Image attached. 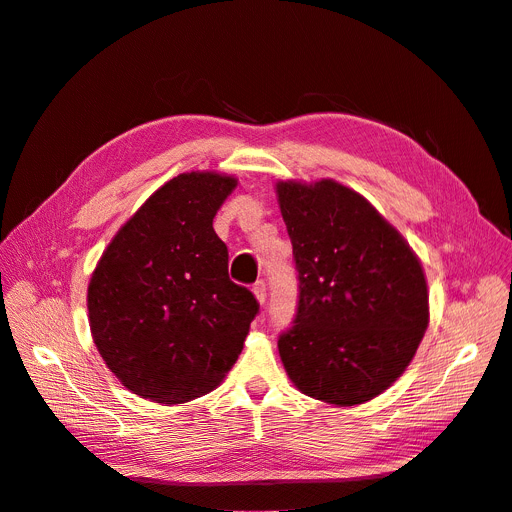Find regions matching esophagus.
Segmentation results:
<instances>
[{
  "label": "esophagus",
  "instance_id": "34e87169",
  "mask_svg": "<svg viewBox=\"0 0 512 512\" xmlns=\"http://www.w3.org/2000/svg\"><path fill=\"white\" fill-rule=\"evenodd\" d=\"M253 292H255V297H257L259 303H265V299H267V286H265L263 280H257L253 284Z\"/></svg>",
  "mask_w": 512,
  "mask_h": 512
}]
</instances>
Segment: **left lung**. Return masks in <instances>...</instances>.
<instances>
[{"label":"left lung","mask_w":512,"mask_h":512,"mask_svg":"<svg viewBox=\"0 0 512 512\" xmlns=\"http://www.w3.org/2000/svg\"><path fill=\"white\" fill-rule=\"evenodd\" d=\"M299 272V305L278 338L303 394L353 407L382 394L427 328V284L411 247L359 193L334 180L278 182Z\"/></svg>","instance_id":"obj_1"}]
</instances>
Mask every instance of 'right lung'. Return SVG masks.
Instances as JSON below:
<instances>
[{
  "label": "right lung",
  "mask_w": 512,
  "mask_h": 512,
  "mask_svg": "<svg viewBox=\"0 0 512 512\" xmlns=\"http://www.w3.org/2000/svg\"><path fill=\"white\" fill-rule=\"evenodd\" d=\"M236 178L180 174L155 191L101 255L87 294L91 334L134 394L180 405L222 382L236 363L255 294L228 276L213 218Z\"/></svg>",
  "instance_id": "obj_1"
}]
</instances>
